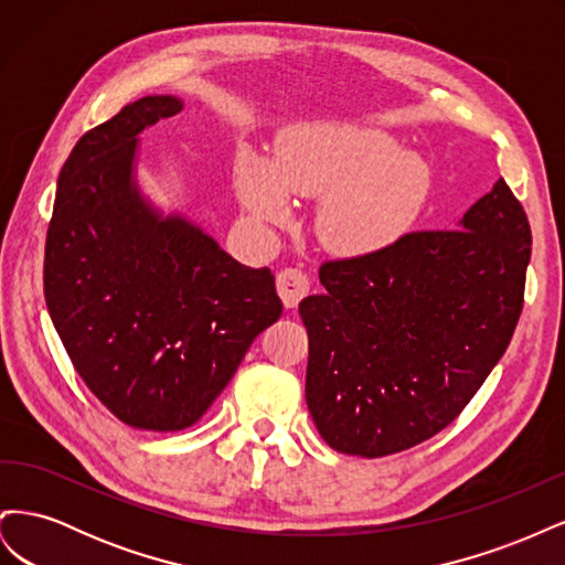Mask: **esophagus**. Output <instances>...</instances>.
I'll return each mask as SVG.
<instances>
[{
	"mask_svg": "<svg viewBox=\"0 0 565 565\" xmlns=\"http://www.w3.org/2000/svg\"><path fill=\"white\" fill-rule=\"evenodd\" d=\"M278 285V295L287 309H295V306L309 295L311 282L306 278V273L299 268H282L276 278Z\"/></svg>",
	"mask_w": 565,
	"mask_h": 565,
	"instance_id": "esophagus-1",
	"label": "esophagus"
}]
</instances>
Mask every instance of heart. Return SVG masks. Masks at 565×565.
Returning <instances> with one entry per match:
<instances>
[{"label":"heart","instance_id":"1","mask_svg":"<svg viewBox=\"0 0 565 565\" xmlns=\"http://www.w3.org/2000/svg\"><path fill=\"white\" fill-rule=\"evenodd\" d=\"M235 188L254 221L285 226L292 198H322V245L347 256L377 254L413 228L431 191V172L386 134L353 125H316L285 134L273 167L245 156Z\"/></svg>","mask_w":565,"mask_h":565}]
</instances>
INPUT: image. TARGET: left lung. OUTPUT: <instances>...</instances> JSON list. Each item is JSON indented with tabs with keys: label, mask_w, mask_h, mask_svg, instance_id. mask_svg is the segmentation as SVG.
Instances as JSON below:
<instances>
[{
	"label": "left lung",
	"mask_w": 565,
	"mask_h": 565,
	"mask_svg": "<svg viewBox=\"0 0 565 565\" xmlns=\"http://www.w3.org/2000/svg\"><path fill=\"white\" fill-rule=\"evenodd\" d=\"M527 216L500 179L452 231H413L320 266L306 405L337 452L384 457L436 436L504 355L523 311Z\"/></svg>",
	"instance_id": "8db88e82"
}]
</instances>
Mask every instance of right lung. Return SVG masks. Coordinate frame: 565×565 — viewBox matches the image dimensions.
Here are the masks:
<instances>
[{
  "mask_svg": "<svg viewBox=\"0 0 565 565\" xmlns=\"http://www.w3.org/2000/svg\"><path fill=\"white\" fill-rule=\"evenodd\" d=\"M146 96L67 156L44 249V299L84 384L134 429L181 431L226 388L282 313L268 268H247L134 179L139 134L181 113Z\"/></svg>",
  "mask_w": 565,
  "mask_h": 565,
  "instance_id": "1",
  "label": "right lung"
}]
</instances>
